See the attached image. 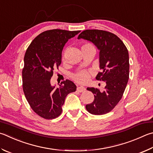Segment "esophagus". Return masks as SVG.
Returning a JSON list of instances; mask_svg holds the SVG:
<instances>
[{"label": "esophagus", "instance_id": "obj_1", "mask_svg": "<svg viewBox=\"0 0 153 153\" xmlns=\"http://www.w3.org/2000/svg\"><path fill=\"white\" fill-rule=\"evenodd\" d=\"M77 91H79V92H84L85 91V88L83 86H79V87L77 88Z\"/></svg>", "mask_w": 153, "mask_h": 153}]
</instances>
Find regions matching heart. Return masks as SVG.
<instances>
[{
    "mask_svg": "<svg viewBox=\"0 0 153 153\" xmlns=\"http://www.w3.org/2000/svg\"><path fill=\"white\" fill-rule=\"evenodd\" d=\"M82 51H85V50H94L96 51L95 48L91 43L89 42H85L82 44ZM62 60H65V55H63ZM90 77V74L87 71H79L78 73L74 75L73 78L77 83L78 84H84V83L87 82Z\"/></svg>",
    "mask_w": 153,
    "mask_h": 153,
    "instance_id": "heart-1",
    "label": "heart"
}]
</instances>
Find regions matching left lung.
<instances>
[{
  "instance_id": "left-lung-1",
  "label": "left lung",
  "mask_w": 153,
  "mask_h": 153,
  "mask_svg": "<svg viewBox=\"0 0 153 153\" xmlns=\"http://www.w3.org/2000/svg\"><path fill=\"white\" fill-rule=\"evenodd\" d=\"M77 39L90 41L100 50V68L96 77L105 82L104 91L88 88L94 95V101L85 105L89 112L102 115L112 111L122 98L129 78V55L124 43L118 36L106 30L88 29Z\"/></svg>"
}]
</instances>
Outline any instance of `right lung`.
<instances>
[{"label":"right lung","mask_w":153,"mask_h":153,"mask_svg":"<svg viewBox=\"0 0 153 153\" xmlns=\"http://www.w3.org/2000/svg\"><path fill=\"white\" fill-rule=\"evenodd\" d=\"M80 30L52 29L37 36L27 48L22 71L23 89L32 110L41 117L54 119L62 112V105L76 85L66 79L55 88L50 82L53 70L62 63V53L67 41Z\"/></svg>","instance_id":"1"}]
</instances>
